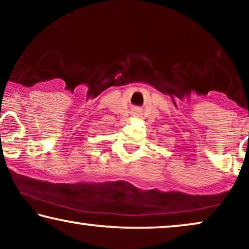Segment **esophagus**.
I'll list each match as a JSON object with an SVG mask.
<instances>
[{
	"mask_svg": "<svg viewBox=\"0 0 249 249\" xmlns=\"http://www.w3.org/2000/svg\"><path fill=\"white\" fill-rule=\"evenodd\" d=\"M134 114H135V117H138V115H139V113H138L137 111H135V112H134Z\"/></svg>",
	"mask_w": 249,
	"mask_h": 249,
	"instance_id": "1",
	"label": "esophagus"
}]
</instances>
